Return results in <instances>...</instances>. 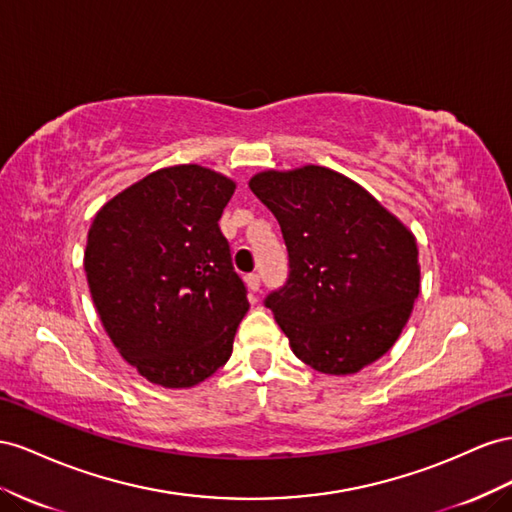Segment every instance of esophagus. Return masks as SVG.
I'll return each instance as SVG.
<instances>
[{
  "instance_id": "obj_1",
  "label": "esophagus",
  "mask_w": 512,
  "mask_h": 512,
  "mask_svg": "<svg viewBox=\"0 0 512 512\" xmlns=\"http://www.w3.org/2000/svg\"><path fill=\"white\" fill-rule=\"evenodd\" d=\"M246 285H248V289H251V291H259V287H261L259 274H248L246 276Z\"/></svg>"
}]
</instances>
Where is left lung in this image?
<instances>
[{
	"mask_svg": "<svg viewBox=\"0 0 512 512\" xmlns=\"http://www.w3.org/2000/svg\"><path fill=\"white\" fill-rule=\"evenodd\" d=\"M248 186L283 231L289 276L266 306L294 354L328 375L358 373L382 358L420 291L414 233L326 167L261 171Z\"/></svg>",
	"mask_w": 512,
	"mask_h": 512,
	"instance_id": "obj_1",
	"label": "left lung"
}]
</instances>
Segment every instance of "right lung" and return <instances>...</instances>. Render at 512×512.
<instances>
[{
	"label": "right lung",
	"instance_id": "1",
	"mask_svg": "<svg viewBox=\"0 0 512 512\" xmlns=\"http://www.w3.org/2000/svg\"><path fill=\"white\" fill-rule=\"evenodd\" d=\"M236 182L158 169L98 210L83 266L102 326L148 382L191 388L229 360L248 311L218 221Z\"/></svg>",
	"mask_w": 512,
	"mask_h": 512
}]
</instances>
